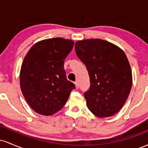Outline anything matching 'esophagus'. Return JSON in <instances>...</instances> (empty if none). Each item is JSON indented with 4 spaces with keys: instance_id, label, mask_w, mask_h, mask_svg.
Listing matches in <instances>:
<instances>
[{
    "instance_id": "34e87169",
    "label": "esophagus",
    "mask_w": 148,
    "mask_h": 148,
    "mask_svg": "<svg viewBox=\"0 0 148 148\" xmlns=\"http://www.w3.org/2000/svg\"><path fill=\"white\" fill-rule=\"evenodd\" d=\"M74 84H75V86H76V89H78V88H79V82H78V81H76V82H74Z\"/></svg>"
}]
</instances>
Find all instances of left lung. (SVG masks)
<instances>
[{"label": "left lung", "mask_w": 148, "mask_h": 148, "mask_svg": "<svg viewBox=\"0 0 148 148\" xmlns=\"http://www.w3.org/2000/svg\"><path fill=\"white\" fill-rule=\"evenodd\" d=\"M75 51L90 76V86L84 93L88 109L99 118L115 115L126 102L132 86V69L125 52L100 39L77 41Z\"/></svg>", "instance_id": "left-lung-1"}]
</instances>
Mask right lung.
<instances>
[{"instance_id":"add662e5","label":"right lung","mask_w":148,"mask_h":148,"mask_svg":"<svg viewBox=\"0 0 148 148\" xmlns=\"http://www.w3.org/2000/svg\"><path fill=\"white\" fill-rule=\"evenodd\" d=\"M74 42L61 37L35 43L24 58L20 71V87L32 109L42 115L60 111L75 85L64 69L66 57Z\"/></svg>"}]
</instances>
